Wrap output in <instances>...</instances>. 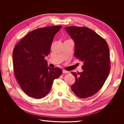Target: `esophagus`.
<instances>
[{"label": "esophagus", "instance_id": "1", "mask_svg": "<svg viewBox=\"0 0 124 124\" xmlns=\"http://www.w3.org/2000/svg\"><path fill=\"white\" fill-rule=\"evenodd\" d=\"M62 73H65V74H67V73H69V72L68 71H66V70H63L62 71Z\"/></svg>", "mask_w": 124, "mask_h": 124}]
</instances>
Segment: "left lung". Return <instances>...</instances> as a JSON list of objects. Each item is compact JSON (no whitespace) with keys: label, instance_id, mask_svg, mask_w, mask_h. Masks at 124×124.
<instances>
[{"label":"left lung","instance_id":"8db88e82","mask_svg":"<svg viewBox=\"0 0 124 124\" xmlns=\"http://www.w3.org/2000/svg\"><path fill=\"white\" fill-rule=\"evenodd\" d=\"M65 29L75 43L74 56L83 62L82 72H71L76 78L71 90L79 98H88L101 88L110 73L109 48L106 40L87 27Z\"/></svg>","mask_w":124,"mask_h":124}]
</instances>
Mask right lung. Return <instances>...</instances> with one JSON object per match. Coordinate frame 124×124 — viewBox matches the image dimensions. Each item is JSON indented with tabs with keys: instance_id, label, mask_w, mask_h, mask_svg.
<instances>
[{
	"instance_id": "right-lung-1",
	"label": "right lung",
	"mask_w": 124,
	"mask_h": 124,
	"mask_svg": "<svg viewBox=\"0 0 124 124\" xmlns=\"http://www.w3.org/2000/svg\"><path fill=\"white\" fill-rule=\"evenodd\" d=\"M61 28L62 26H53L33 30L14 48L15 76L28 96L43 98L51 91L54 80L61 76L62 69L47 67V62L44 59L50 53L55 35Z\"/></svg>"
}]
</instances>
